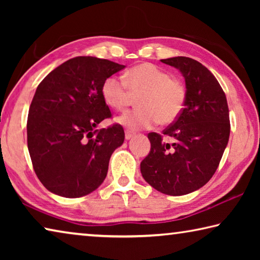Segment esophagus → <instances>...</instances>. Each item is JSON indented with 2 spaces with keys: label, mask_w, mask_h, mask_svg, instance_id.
<instances>
[{
  "label": "esophagus",
  "mask_w": 260,
  "mask_h": 260,
  "mask_svg": "<svg viewBox=\"0 0 260 260\" xmlns=\"http://www.w3.org/2000/svg\"><path fill=\"white\" fill-rule=\"evenodd\" d=\"M133 133H132V132H129V131H126L125 132V139L126 140H131L132 138H133Z\"/></svg>",
  "instance_id": "1"
}]
</instances>
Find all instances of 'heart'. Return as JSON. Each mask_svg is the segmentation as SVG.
<instances>
[{
  "mask_svg": "<svg viewBox=\"0 0 260 260\" xmlns=\"http://www.w3.org/2000/svg\"><path fill=\"white\" fill-rule=\"evenodd\" d=\"M131 93L138 94L139 108L122 113L118 124L131 131L151 128L158 121L171 124L181 113L187 91L183 83L151 63H142L126 72L125 79L107 78L102 85V96L110 108L124 110L129 104Z\"/></svg>",
  "mask_w": 260,
  "mask_h": 260,
  "instance_id": "1",
  "label": "heart"
}]
</instances>
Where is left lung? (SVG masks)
I'll return each mask as SVG.
<instances>
[{
  "instance_id": "obj_1",
  "label": "left lung",
  "mask_w": 260,
  "mask_h": 260,
  "mask_svg": "<svg viewBox=\"0 0 260 260\" xmlns=\"http://www.w3.org/2000/svg\"><path fill=\"white\" fill-rule=\"evenodd\" d=\"M161 61L181 72L186 103L162 132L172 143L160 134H148L151 148L141 161V173L156 190L181 196L203 187L217 171L230 140V111L221 86L200 61L183 56Z\"/></svg>"
}]
</instances>
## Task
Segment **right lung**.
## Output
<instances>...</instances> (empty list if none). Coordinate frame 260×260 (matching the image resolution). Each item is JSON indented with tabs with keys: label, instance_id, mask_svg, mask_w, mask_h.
Instances as JSON below:
<instances>
[{
	"label": "right lung",
	"instance_id": "1",
	"mask_svg": "<svg viewBox=\"0 0 260 260\" xmlns=\"http://www.w3.org/2000/svg\"><path fill=\"white\" fill-rule=\"evenodd\" d=\"M125 69L108 59L80 56L48 74L35 90L27 119L33 169L48 190L77 199L96 190L112 152L124 143L120 125L96 129L111 117L102 96L104 80Z\"/></svg>",
	"mask_w": 260,
	"mask_h": 260
}]
</instances>
